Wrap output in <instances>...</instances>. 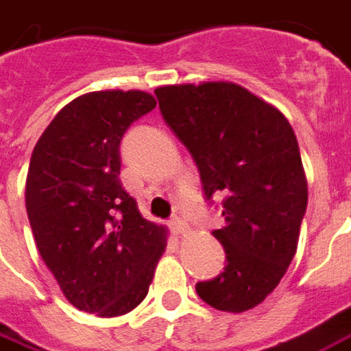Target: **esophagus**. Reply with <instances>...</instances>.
<instances>
[{"label": "esophagus", "instance_id": "obj_1", "mask_svg": "<svg viewBox=\"0 0 351 351\" xmlns=\"http://www.w3.org/2000/svg\"><path fill=\"white\" fill-rule=\"evenodd\" d=\"M169 226H171V230L175 232L176 235H180L184 232V220L182 218H178V217H173L171 218V222H169Z\"/></svg>", "mask_w": 351, "mask_h": 351}]
</instances>
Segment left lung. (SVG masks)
<instances>
[{
	"label": "left lung",
	"mask_w": 351,
	"mask_h": 351,
	"mask_svg": "<svg viewBox=\"0 0 351 351\" xmlns=\"http://www.w3.org/2000/svg\"><path fill=\"white\" fill-rule=\"evenodd\" d=\"M159 112L197 165L205 199L222 195L213 235L226 268L195 291L222 312H247L279 285L300 235L308 182L285 116L228 82L156 89Z\"/></svg>",
	"instance_id": "left-lung-1"
}]
</instances>
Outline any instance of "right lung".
<instances>
[{"instance_id":"obj_1","label":"right lung","mask_w":351,"mask_h":351,"mask_svg":"<svg viewBox=\"0 0 351 351\" xmlns=\"http://www.w3.org/2000/svg\"><path fill=\"white\" fill-rule=\"evenodd\" d=\"M156 108L144 90H97L66 104L39 136L26 178L34 239L68 302L116 317L146 298L167 230L144 220L119 182V144Z\"/></svg>"}]
</instances>
